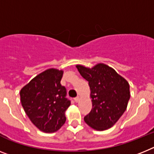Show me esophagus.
Masks as SVG:
<instances>
[{"mask_svg": "<svg viewBox=\"0 0 154 154\" xmlns=\"http://www.w3.org/2000/svg\"><path fill=\"white\" fill-rule=\"evenodd\" d=\"M74 101L76 102V103H78V102L80 101V98H79V97H77V98H75Z\"/></svg>", "mask_w": 154, "mask_h": 154, "instance_id": "1", "label": "esophagus"}]
</instances>
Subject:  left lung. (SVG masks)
<instances>
[{
  "instance_id": "8db88e82",
  "label": "left lung",
  "mask_w": 154,
  "mask_h": 154,
  "mask_svg": "<svg viewBox=\"0 0 154 154\" xmlns=\"http://www.w3.org/2000/svg\"><path fill=\"white\" fill-rule=\"evenodd\" d=\"M80 74L88 81L92 102L85 123L97 131H104L116 124L127 109L130 88L126 80L109 66L99 63L92 68L77 65Z\"/></svg>"
}]
</instances>
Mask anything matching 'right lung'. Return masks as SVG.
Wrapping results in <instances>:
<instances>
[{"label": "right lung", "instance_id": "add662e5", "mask_svg": "<svg viewBox=\"0 0 154 154\" xmlns=\"http://www.w3.org/2000/svg\"><path fill=\"white\" fill-rule=\"evenodd\" d=\"M63 71L46 69L20 91L24 111L37 128L46 133L58 131L66 122L65 112L70 106L66 89L60 84Z\"/></svg>", "mask_w": 154, "mask_h": 154}]
</instances>
